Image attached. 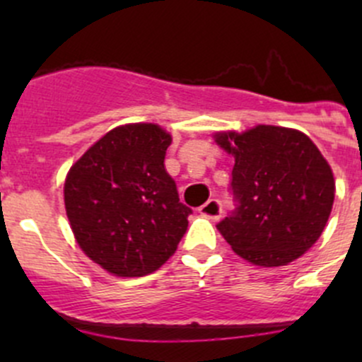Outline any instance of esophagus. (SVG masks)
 <instances>
[{
	"instance_id": "34e87169",
	"label": "esophagus",
	"mask_w": 362,
	"mask_h": 362,
	"mask_svg": "<svg viewBox=\"0 0 362 362\" xmlns=\"http://www.w3.org/2000/svg\"><path fill=\"white\" fill-rule=\"evenodd\" d=\"M199 214L204 215V217L211 218V221H217L222 215V204L218 199H208L203 206H199Z\"/></svg>"
}]
</instances>
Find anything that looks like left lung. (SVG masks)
Masks as SVG:
<instances>
[{"label": "left lung", "instance_id": "obj_1", "mask_svg": "<svg viewBox=\"0 0 362 362\" xmlns=\"http://www.w3.org/2000/svg\"><path fill=\"white\" fill-rule=\"evenodd\" d=\"M235 156L231 194L236 208L217 229L255 266H284L322 235L334 202V178L319 148L301 131L255 126L217 133Z\"/></svg>", "mask_w": 362, "mask_h": 362}]
</instances>
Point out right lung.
I'll use <instances>...</instances> for the list:
<instances>
[{
	"mask_svg": "<svg viewBox=\"0 0 362 362\" xmlns=\"http://www.w3.org/2000/svg\"><path fill=\"white\" fill-rule=\"evenodd\" d=\"M171 136L156 124L108 131L69 170L64 206L80 249L117 276L159 269L187 231L189 206L164 168Z\"/></svg>",
	"mask_w": 362,
	"mask_h": 362,
	"instance_id": "1",
	"label": "right lung"
}]
</instances>
